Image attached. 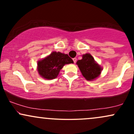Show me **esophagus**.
Returning <instances> with one entry per match:
<instances>
[{
	"label": "esophagus",
	"instance_id": "34e87169",
	"mask_svg": "<svg viewBox=\"0 0 134 134\" xmlns=\"http://www.w3.org/2000/svg\"><path fill=\"white\" fill-rule=\"evenodd\" d=\"M72 60H73L74 62V63H76V61H77V58H72Z\"/></svg>",
	"mask_w": 134,
	"mask_h": 134
}]
</instances>
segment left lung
I'll list each match as a JSON object with an SVG mask.
<instances>
[{
	"label": "left lung",
	"instance_id": "1",
	"mask_svg": "<svg viewBox=\"0 0 134 134\" xmlns=\"http://www.w3.org/2000/svg\"><path fill=\"white\" fill-rule=\"evenodd\" d=\"M77 65L82 76L87 81H93L100 75L102 68L95 62L94 58L90 53L82 55V58L77 62Z\"/></svg>",
	"mask_w": 134,
	"mask_h": 134
}]
</instances>
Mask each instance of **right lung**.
<instances>
[{"label":"right lung","mask_w":134,"mask_h":134,"mask_svg":"<svg viewBox=\"0 0 134 134\" xmlns=\"http://www.w3.org/2000/svg\"><path fill=\"white\" fill-rule=\"evenodd\" d=\"M71 58L67 54L53 52L50 55L38 62L39 74L46 79H55L60 70L65 64H73Z\"/></svg>","instance_id":"right-lung-1"}]
</instances>
